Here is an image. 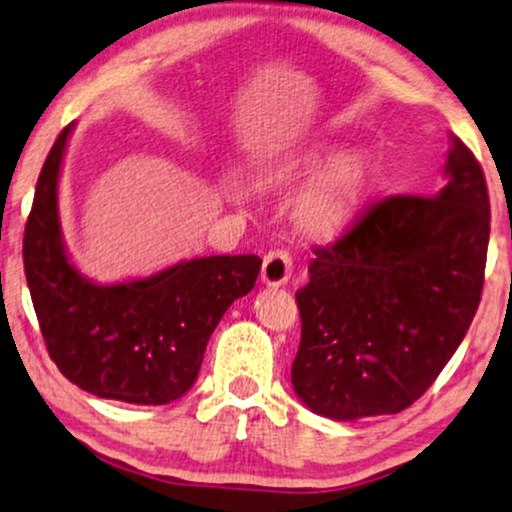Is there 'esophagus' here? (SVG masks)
Segmentation results:
<instances>
[{
  "label": "esophagus",
  "mask_w": 512,
  "mask_h": 512,
  "mask_svg": "<svg viewBox=\"0 0 512 512\" xmlns=\"http://www.w3.org/2000/svg\"><path fill=\"white\" fill-rule=\"evenodd\" d=\"M292 276V257L288 250H271L267 257H264L262 264V281L271 285V288H278V285H285Z\"/></svg>",
  "instance_id": "1"
}]
</instances>
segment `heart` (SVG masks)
<instances>
[{"instance_id":"1","label":"heart","mask_w":512,"mask_h":512,"mask_svg":"<svg viewBox=\"0 0 512 512\" xmlns=\"http://www.w3.org/2000/svg\"><path fill=\"white\" fill-rule=\"evenodd\" d=\"M332 152L316 149L297 161V173L309 175L325 163ZM370 185V166L363 156H339L320 173L297 203V222L316 236L342 231L358 213Z\"/></svg>"}]
</instances>
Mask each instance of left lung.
<instances>
[{"label":"left lung","instance_id":"obj_1","mask_svg":"<svg viewBox=\"0 0 512 512\" xmlns=\"http://www.w3.org/2000/svg\"><path fill=\"white\" fill-rule=\"evenodd\" d=\"M435 196H386L316 248L295 292L299 400L320 417L398 414L426 393L466 337L485 283L489 194L478 159L452 135Z\"/></svg>","mask_w":512,"mask_h":512}]
</instances>
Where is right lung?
I'll return each instance as SVG.
<instances>
[{"label": "right lung", "mask_w": 512, "mask_h": 512, "mask_svg": "<svg viewBox=\"0 0 512 512\" xmlns=\"http://www.w3.org/2000/svg\"><path fill=\"white\" fill-rule=\"evenodd\" d=\"M72 126L46 156L25 224L23 262L49 356L72 384L131 405H168L199 377L224 311L255 288L257 255L180 262L138 281L100 285L67 257L58 177Z\"/></svg>", "instance_id": "right-lung-1"}]
</instances>
